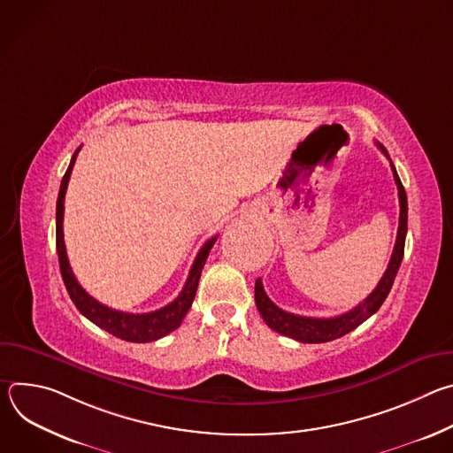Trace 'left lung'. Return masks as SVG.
I'll use <instances>...</instances> for the list:
<instances>
[{"label":"left lung","instance_id":"8db88e82","mask_svg":"<svg viewBox=\"0 0 453 453\" xmlns=\"http://www.w3.org/2000/svg\"><path fill=\"white\" fill-rule=\"evenodd\" d=\"M376 147L385 154V157L391 161L389 154L387 150L376 143ZM391 168H393V175L398 186V197H400V226H398V234H396V243L393 249V256L389 260V265H387V271L383 273L381 280L378 281L376 288L353 310L337 315V317H330V319H319V317H303V315H296V313H288L285 310H281L280 306H276L269 296L264 290L262 280L257 278L256 285H254V301L257 310H260V315L264 317L265 325L269 328H273L274 332L287 335L290 339H296L299 342L304 344H317V342H330L335 341L349 332H353L357 326H360L365 319H369L374 311H378V308L381 306V303L385 301V297L389 296L391 287L395 283V278L398 274V269L402 265L403 260V250H405V236H407V193L405 188L398 177V172L391 161Z\"/></svg>","mask_w":453,"mask_h":453}]
</instances>
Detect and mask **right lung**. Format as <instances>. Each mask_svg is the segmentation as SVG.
<instances>
[{
	"instance_id": "obj_1",
	"label": "right lung",
	"mask_w": 453,
	"mask_h": 453,
	"mask_svg": "<svg viewBox=\"0 0 453 453\" xmlns=\"http://www.w3.org/2000/svg\"><path fill=\"white\" fill-rule=\"evenodd\" d=\"M81 152V147L75 150L70 166L62 177L60 189H58V199H57V254H58V265H60V274L64 280V285L68 288V294L79 311L88 317L91 322H95L96 326L105 330L107 334L127 341V342H152L157 341L173 330L180 326V322L184 315L188 313L193 299H196V292L199 287L201 273L204 269V264L208 260V254L211 247L217 242V236L210 238L203 249L199 250L196 262L191 265L189 276L186 280L184 288L180 294L166 306L149 311V313H127L119 310H112L102 303H98L95 297H91L77 281L70 262H68V254H66V245H64V233H62V220H64V196H66L70 175L75 165V159Z\"/></svg>"
}]
</instances>
